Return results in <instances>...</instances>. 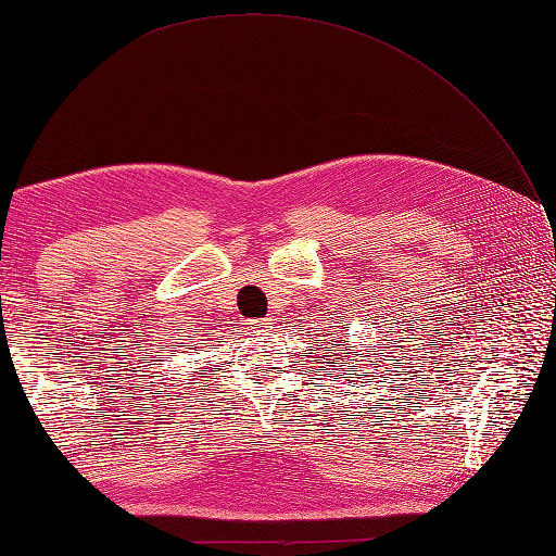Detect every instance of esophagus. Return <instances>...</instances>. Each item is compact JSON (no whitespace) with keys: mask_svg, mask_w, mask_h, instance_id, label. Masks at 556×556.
I'll list each match as a JSON object with an SVG mask.
<instances>
[{"mask_svg":"<svg viewBox=\"0 0 556 556\" xmlns=\"http://www.w3.org/2000/svg\"><path fill=\"white\" fill-rule=\"evenodd\" d=\"M270 325H274V323H270L268 318H252V320L245 323V328L254 334H264V332L270 330Z\"/></svg>","mask_w":556,"mask_h":556,"instance_id":"esophagus-1","label":"esophagus"}]
</instances>
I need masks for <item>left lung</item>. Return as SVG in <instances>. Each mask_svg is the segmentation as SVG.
Returning <instances> with one entry per match:
<instances>
[{
    "mask_svg": "<svg viewBox=\"0 0 556 556\" xmlns=\"http://www.w3.org/2000/svg\"><path fill=\"white\" fill-rule=\"evenodd\" d=\"M337 346H342L344 351H349V354H351L349 358H351V361H356V358H363V356L358 354V351H356V349H346L344 344H337ZM372 365H375V363H372ZM354 368H356V365H349V372H346V375H354ZM340 370H342V368H340ZM334 380H337V377H334Z\"/></svg>",
    "mask_w": 556,
    "mask_h": 556,
    "instance_id": "left-lung-1",
    "label": "left lung"
}]
</instances>
